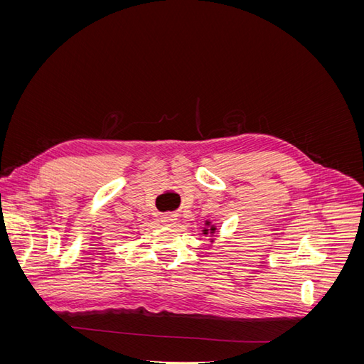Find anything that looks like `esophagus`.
<instances>
[{
	"label": "esophagus",
	"mask_w": 364,
	"mask_h": 364,
	"mask_svg": "<svg viewBox=\"0 0 364 364\" xmlns=\"http://www.w3.org/2000/svg\"><path fill=\"white\" fill-rule=\"evenodd\" d=\"M161 222H162V225H165V226H171V225H174L176 218H174V215H171V214H165V215L161 217Z\"/></svg>",
	"instance_id": "obj_1"
}]
</instances>
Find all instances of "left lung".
Instances as JSON below:
<instances>
[{
	"label": "left lung",
	"instance_id": "8db88e82",
	"mask_svg": "<svg viewBox=\"0 0 364 364\" xmlns=\"http://www.w3.org/2000/svg\"><path fill=\"white\" fill-rule=\"evenodd\" d=\"M206 226H209V222H206ZM215 232V228L214 226H209V229H203V234H214Z\"/></svg>",
	"mask_w": 364,
	"mask_h": 364
}]
</instances>
